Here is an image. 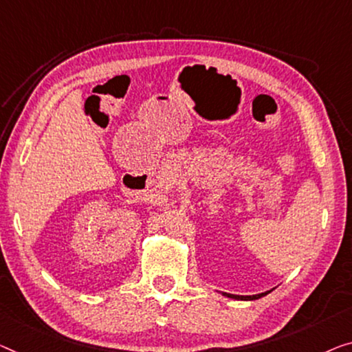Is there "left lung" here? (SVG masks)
I'll list each match as a JSON object with an SVG mask.
<instances>
[{"mask_svg":"<svg viewBox=\"0 0 352 352\" xmlns=\"http://www.w3.org/2000/svg\"><path fill=\"white\" fill-rule=\"evenodd\" d=\"M267 294H269V291L256 294V296H235V294H228V292H223V296L230 297V298H235V300H256V298L264 297V296H267Z\"/></svg>","mask_w":352,"mask_h":352,"instance_id":"8db88e82","label":"left lung"}]
</instances>
